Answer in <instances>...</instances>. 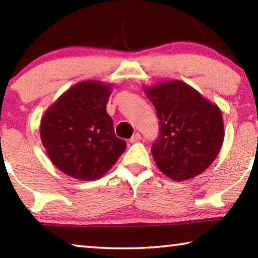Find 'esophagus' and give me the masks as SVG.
<instances>
[{
    "instance_id": "1",
    "label": "esophagus",
    "mask_w": 258,
    "mask_h": 258,
    "mask_svg": "<svg viewBox=\"0 0 258 258\" xmlns=\"http://www.w3.org/2000/svg\"><path fill=\"white\" fill-rule=\"evenodd\" d=\"M140 139H141L140 134L139 133H136V134H133L132 138H131V139H130V143H132V144L138 143V141H140Z\"/></svg>"
}]
</instances>
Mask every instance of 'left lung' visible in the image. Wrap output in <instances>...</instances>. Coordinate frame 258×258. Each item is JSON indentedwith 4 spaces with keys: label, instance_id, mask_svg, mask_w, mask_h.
<instances>
[{
    "label": "left lung",
    "instance_id": "obj_1",
    "mask_svg": "<svg viewBox=\"0 0 258 258\" xmlns=\"http://www.w3.org/2000/svg\"><path fill=\"white\" fill-rule=\"evenodd\" d=\"M143 88L160 119V137L152 146L158 168L174 181L200 175L222 147L220 107L179 79Z\"/></svg>",
    "mask_w": 258,
    "mask_h": 258
}]
</instances>
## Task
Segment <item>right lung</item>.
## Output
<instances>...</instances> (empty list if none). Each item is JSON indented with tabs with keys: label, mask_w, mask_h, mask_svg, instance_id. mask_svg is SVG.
Wrapping results in <instances>:
<instances>
[{
	"label": "right lung",
	"mask_w": 258,
	"mask_h": 258,
	"mask_svg": "<svg viewBox=\"0 0 258 258\" xmlns=\"http://www.w3.org/2000/svg\"><path fill=\"white\" fill-rule=\"evenodd\" d=\"M111 92V83L82 81L43 114L39 133L45 153L67 175L82 181L99 179L126 150L106 112Z\"/></svg>",
	"instance_id": "right-lung-1"
}]
</instances>
